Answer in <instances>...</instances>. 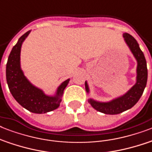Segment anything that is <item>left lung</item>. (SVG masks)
I'll return each mask as SVG.
<instances>
[{"mask_svg": "<svg viewBox=\"0 0 152 152\" xmlns=\"http://www.w3.org/2000/svg\"><path fill=\"white\" fill-rule=\"evenodd\" d=\"M123 37L137 61V83L125 95L108 102H100L91 99H88V102L93 108L106 114H118L132 108L143 95L148 80L146 59L144 53L140 48L139 44L131 34L128 33L123 34ZM85 88L86 91L89 93V88L87 81H85Z\"/></svg>", "mask_w": 152, "mask_h": 152, "instance_id": "left-lung-1", "label": "left lung"}]
</instances>
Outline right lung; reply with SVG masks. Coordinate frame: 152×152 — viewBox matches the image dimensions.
I'll list each match as a JSON object with an SVG mask.
<instances>
[{
    "instance_id": "add662e5",
    "label": "right lung",
    "mask_w": 152,
    "mask_h": 152,
    "mask_svg": "<svg viewBox=\"0 0 152 152\" xmlns=\"http://www.w3.org/2000/svg\"><path fill=\"white\" fill-rule=\"evenodd\" d=\"M29 33L30 31L23 34L11 51L6 64V80L11 94L18 103L32 113H45L56 110L60 106L69 79L58 87L53 96L45 95L41 89L30 83L20 68L21 46Z\"/></svg>"
}]
</instances>
